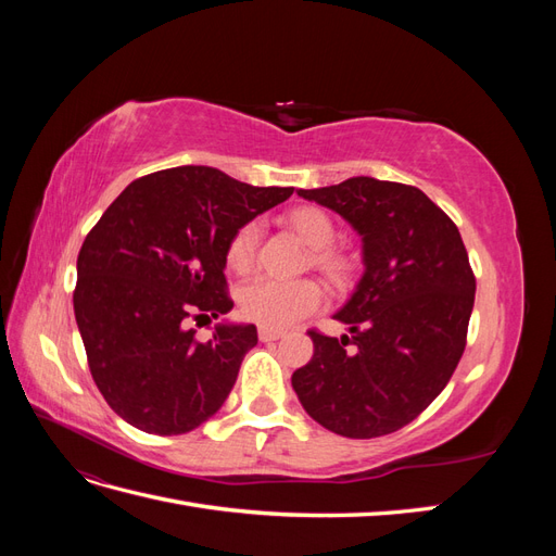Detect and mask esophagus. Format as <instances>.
Returning <instances> with one entry per match:
<instances>
[{
  "label": "esophagus",
  "mask_w": 556,
  "mask_h": 556,
  "mask_svg": "<svg viewBox=\"0 0 556 556\" xmlns=\"http://www.w3.org/2000/svg\"><path fill=\"white\" fill-rule=\"evenodd\" d=\"M282 336L280 329H271V327H260V341L268 343V341H278Z\"/></svg>",
  "instance_id": "34e87169"
}]
</instances>
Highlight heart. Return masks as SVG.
<instances>
[{
  "label": "heart",
  "mask_w": 556,
  "mask_h": 556,
  "mask_svg": "<svg viewBox=\"0 0 556 556\" xmlns=\"http://www.w3.org/2000/svg\"><path fill=\"white\" fill-rule=\"evenodd\" d=\"M290 223L301 233V239L315 250L313 264L319 268V271H325L331 278H339L345 271V260L339 255V252H333L329 248L336 239V229H333V223L329 220V215L319 208L306 206V208L292 211ZM260 233H262V227L257 220H250L231 233L225 257L233 271L245 274L248 268L255 264ZM323 301H325L323 288L308 278L288 280V278H276V276H257L248 280L239 294L241 313L250 319V323H257L262 327H271V329L294 325L296 319L306 317L323 306Z\"/></svg>",
  "instance_id": "heart-1"
}]
</instances>
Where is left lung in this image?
<instances>
[{
	"instance_id": "left-lung-1",
	"label": "left lung",
	"mask_w": 556,
	"mask_h": 556,
	"mask_svg": "<svg viewBox=\"0 0 556 556\" xmlns=\"http://www.w3.org/2000/svg\"><path fill=\"white\" fill-rule=\"evenodd\" d=\"M355 227L364 276L333 317L350 339L311 329L313 357L292 376L301 406L345 439H378L410 425L457 368L476 276L462 233L413 185L348 178L299 190Z\"/></svg>"
}]
</instances>
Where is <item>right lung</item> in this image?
Listing matches in <instances>:
<instances>
[{
  "instance_id": "obj_1",
  "label": "right lung",
  "mask_w": 556,
  "mask_h": 556,
  "mask_svg": "<svg viewBox=\"0 0 556 556\" xmlns=\"http://www.w3.org/2000/svg\"><path fill=\"white\" fill-rule=\"evenodd\" d=\"M294 188H255L213 166L129 182L78 252L74 313L94 384L125 422L178 435L223 408L255 325H217L201 343L185 319L233 308L227 243Z\"/></svg>"
}]
</instances>
